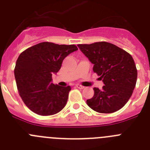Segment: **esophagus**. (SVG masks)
I'll use <instances>...</instances> for the list:
<instances>
[{"label": "esophagus", "mask_w": 150, "mask_h": 150, "mask_svg": "<svg viewBox=\"0 0 150 150\" xmlns=\"http://www.w3.org/2000/svg\"><path fill=\"white\" fill-rule=\"evenodd\" d=\"M76 88H79V89H83V88H84V86H81V85L79 84H76Z\"/></svg>", "instance_id": "34e87169"}]
</instances>
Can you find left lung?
Instances as JSON below:
<instances>
[{"instance_id": "obj_1", "label": "left lung", "mask_w": 150, "mask_h": 150, "mask_svg": "<svg viewBox=\"0 0 150 150\" xmlns=\"http://www.w3.org/2000/svg\"><path fill=\"white\" fill-rule=\"evenodd\" d=\"M93 64V71L100 76L104 86L94 88V96L86 103L96 112L111 113L126 104L133 93L137 71L132 55L107 42L77 45Z\"/></svg>"}]
</instances>
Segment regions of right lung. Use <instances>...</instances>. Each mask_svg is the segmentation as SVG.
Here are the masks:
<instances>
[{
    "mask_svg": "<svg viewBox=\"0 0 150 150\" xmlns=\"http://www.w3.org/2000/svg\"><path fill=\"white\" fill-rule=\"evenodd\" d=\"M78 50L75 45L43 42L19 55L14 74L19 95L29 109L40 116L60 112L66 105L71 86L52 83L66 57Z\"/></svg>",
    "mask_w": 150,
    "mask_h": 150,
    "instance_id": "right-lung-1",
    "label": "right lung"
}]
</instances>
